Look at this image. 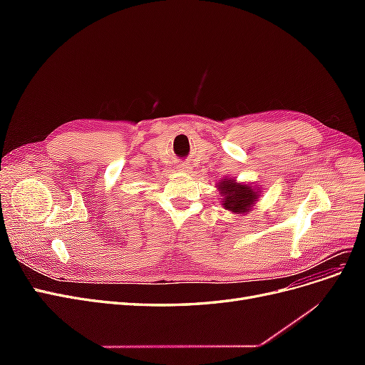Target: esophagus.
Wrapping results in <instances>:
<instances>
[{
	"label": "esophagus",
	"instance_id": "esophagus-1",
	"mask_svg": "<svg viewBox=\"0 0 365 365\" xmlns=\"http://www.w3.org/2000/svg\"><path fill=\"white\" fill-rule=\"evenodd\" d=\"M189 170H190V168L187 164H184V163L178 165V172H181V173H185V172H189Z\"/></svg>",
	"mask_w": 365,
	"mask_h": 365
}]
</instances>
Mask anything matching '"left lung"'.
I'll list each match as a JSON object with an SVG mask.
<instances>
[{"mask_svg":"<svg viewBox=\"0 0 365 365\" xmlns=\"http://www.w3.org/2000/svg\"><path fill=\"white\" fill-rule=\"evenodd\" d=\"M216 187L220 195V205L235 215L250 213L262 196L260 187L239 182L235 178H228V176L219 180Z\"/></svg>","mask_w":365,"mask_h":365,"instance_id":"left-lung-1","label":"left lung"}]
</instances>
